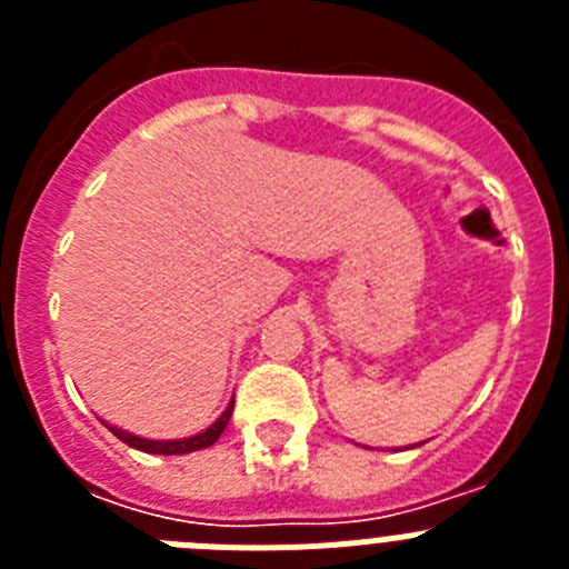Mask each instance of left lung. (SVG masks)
<instances>
[{"mask_svg":"<svg viewBox=\"0 0 569 569\" xmlns=\"http://www.w3.org/2000/svg\"><path fill=\"white\" fill-rule=\"evenodd\" d=\"M416 447H419V445H416Z\"/></svg>","mask_w":569,"mask_h":569,"instance_id":"left-lung-1","label":"left lung"}]
</instances>
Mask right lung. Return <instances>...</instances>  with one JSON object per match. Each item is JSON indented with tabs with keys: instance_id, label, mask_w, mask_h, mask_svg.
<instances>
[{
	"instance_id": "right-lung-1",
	"label": "right lung",
	"mask_w": 569,
	"mask_h": 569,
	"mask_svg": "<svg viewBox=\"0 0 569 569\" xmlns=\"http://www.w3.org/2000/svg\"><path fill=\"white\" fill-rule=\"evenodd\" d=\"M230 416H233V399H230V405L224 407V413L219 416V419H216L213 425L208 427V430H202V433H196V436H188V439H142V436L128 433V430H122V427L108 425V421H104V419H102V425L108 427V430L116 436V439H122L124 445L136 447V450H142V453L184 456V453H196V450H204V447L216 445V439H219V436L224 433V427H228Z\"/></svg>"
}]
</instances>
